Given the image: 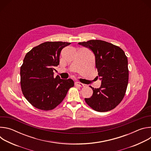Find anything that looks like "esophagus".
I'll list each match as a JSON object with an SVG mask.
<instances>
[{
	"instance_id": "34e87169",
	"label": "esophagus",
	"mask_w": 151,
	"mask_h": 151,
	"mask_svg": "<svg viewBox=\"0 0 151 151\" xmlns=\"http://www.w3.org/2000/svg\"><path fill=\"white\" fill-rule=\"evenodd\" d=\"M75 85L76 86H78V87H83V84L82 83H80V82H75Z\"/></svg>"
}]
</instances>
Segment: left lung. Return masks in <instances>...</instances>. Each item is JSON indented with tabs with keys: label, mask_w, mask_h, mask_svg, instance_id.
I'll return each mask as SVG.
<instances>
[{
	"label": "left lung",
	"mask_w": 151,
	"mask_h": 151,
	"mask_svg": "<svg viewBox=\"0 0 151 151\" xmlns=\"http://www.w3.org/2000/svg\"><path fill=\"white\" fill-rule=\"evenodd\" d=\"M79 45L90 48L96 57V66L101 78L99 88H94L90 98L85 102L97 112L114 109L121 102L128 82V59L119 47L101 40H90L79 42Z\"/></svg>",
	"instance_id": "8db88e82"
}]
</instances>
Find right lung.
I'll list each match as a JSON object with an SVG mask.
<instances>
[{"label": "right lung", "instance_id": "right-lung-1", "mask_svg": "<svg viewBox=\"0 0 151 151\" xmlns=\"http://www.w3.org/2000/svg\"><path fill=\"white\" fill-rule=\"evenodd\" d=\"M70 43L46 42L29 51L20 68V84L27 100L36 108L51 111L60 104L74 86L71 79L54 77L63 48Z\"/></svg>", "mask_w": 151, "mask_h": 151}]
</instances>
